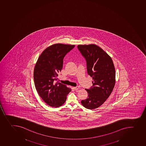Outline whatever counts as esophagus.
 <instances>
[{
  "label": "esophagus",
  "instance_id": "obj_1",
  "mask_svg": "<svg viewBox=\"0 0 146 146\" xmlns=\"http://www.w3.org/2000/svg\"><path fill=\"white\" fill-rule=\"evenodd\" d=\"M74 88V90H79V87H74V88Z\"/></svg>",
  "mask_w": 146,
  "mask_h": 146
}]
</instances>
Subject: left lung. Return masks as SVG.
Segmentation results:
<instances>
[{
	"label": "left lung",
	"instance_id": "8db88e82",
	"mask_svg": "<svg viewBox=\"0 0 146 146\" xmlns=\"http://www.w3.org/2000/svg\"><path fill=\"white\" fill-rule=\"evenodd\" d=\"M78 49L85 59L87 72L93 80L86 89L88 97L82 100L84 107L95 109L102 105L111 93L115 84V69L111 58L95 44L79 45Z\"/></svg>",
	"mask_w": 146,
	"mask_h": 146
}]
</instances>
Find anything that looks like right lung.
<instances>
[{
    "instance_id": "add662e5",
    "label": "right lung",
    "mask_w": 146,
    "mask_h": 146,
    "mask_svg": "<svg viewBox=\"0 0 146 146\" xmlns=\"http://www.w3.org/2000/svg\"><path fill=\"white\" fill-rule=\"evenodd\" d=\"M74 47L61 43L52 45L41 53L37 61L34 71L35 85L40 96L50 106H61L71 92V88L55 82L63 68L64 58Z\"/></svg>"
}]
</instances>
